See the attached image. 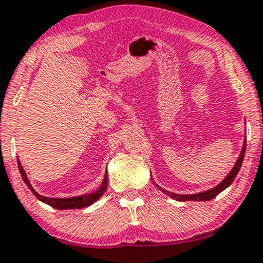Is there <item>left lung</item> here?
<instances>
[{"label":"left lung","instance_id":"left-lung-1","mask_svg":"<svg viewBox=\"0 0 263 263\" xmlns=\"http://www.w3.org/2000/svg\"><path fill=\"white\" fill-rule=\"evenodd\" d=\"M245 151H246V141H245L243 147H242L241 155H239L237 162H236L235 166H233L232 171H231L230 174L227 175V177L224 178V180L222 181V182L218 184V186L213 187V189L209 190V191L196 193V195H177V193H172V192H168V191H164L163 189L158 187L157 184H156V186H157L158 189L161 190V191L166 193V195H168L170 197L175 198V200H177V201H210V200H212V198H215L216 196L218 195V193H221L224 189H227V187H229L230 184L233 182V180H235L236 176H237V174H238L239 168H241L242 161H243V157H245Z\"/></svg>","mask_w":263,"mask_h":263}]
</instances>
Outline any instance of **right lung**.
<instances>
[{
	"mask_svg": "<svg viewBox=\"0 0 263 263\" xmlns=\"http://www.w3.org/2000/svg\"><path fill=\"white\" fill-rule=\"evenodd\" d=\"M17 164H18V170H20V174H21L22 178H24L25 183L27 184L28 189L33 192V195L39 198L40 201L45 202V203L50 204L51 207L57 210H68V209H83V207H88L89 204H92L93 202H96L101 196L103 195V192L106 191L107 189V182H108V178H107V174L105 175V178H103L102 184L100 186V189L97 191H95L93 193H88V195H82V196H77V197H71V198H51V197H45V196L39 195L34 190L32 189L30 182H28V178L27 175H26L24 167L21 166V162L17 160Z\"/></svg>",
	"mask_w": 263,
	"mask_h": 263,
	"instance_id": "add662e5",
	"label": "right lung"
}]
</instances>
